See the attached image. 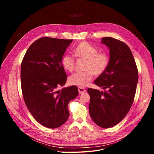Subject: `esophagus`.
<instances>
[{
    "label": "esophagus",
    "instance_id": "esophagus-1",
    "mask_svg": "<svg viewBox=\"0 0 154 154\" xmlns=\"http://www.w3.org/2000/svg\"><path fill=\"white\" fill-rule=\"evenodd\" d=\"M78 90H79V94H83V93H84L86 92V90L84 89V88H82V87H79Z\"/></svg>",
    "mask_w": 154,
    "mask_h": 154
}]
</instances>
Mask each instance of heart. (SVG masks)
Here are the masks:
<instances>
[{
    "mask_svg": "<svg viewBox=\"0 0 154 154\" xmlns=\"http://www.w3.org/2000/svg\"><path fill=\"white\" fill-rule=\"evenodd\" d=\"M74 56L77 58L87 59L85 69L87 71L77 72L69 77V83L72 85L85 87L88 85L93 79L94 73L100 75L106 70L109 57L103 52H99L98 49L86 42H82L74 48ZM72 54H65L61 58L63 67L69 72H72L75 66V57Z\"/></svg>",
    "mask_w": 154,
    "mask_h": 154,
    "instance_id": "b5f03b06",
    "label": "heart"
}]
</instances>
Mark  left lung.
Listing matches in <instances>:
<instances>
[{"instance_id":"left-lung-1","label":"left lung","mask_w":154,"mask_h":154,"mask_svg":"<svg viewBox=\"0 0 154 154\" xmlns=\"http://www.w3.org/2000/svg\"><path fill=\"white\" fill-rule=\"evenodd\" d=\"M101 42L109 49V61L103 73L94 83L107 89L100 91L88 89L90 96L89 112L99 127L109 128L120 122L133 103L138 80V72L133 54L124 42L111 37Z\"/></svg>"}]
</instances>
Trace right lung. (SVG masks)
Returning a JSON list of instances; mask_svg holds the SVG:
<instances>
[{
	"label": "right lung",
	"mask_w": 154,
	"mask_h": 154,
	"mask_svg": "<svg viewBox=\"0 0 154 154\" xmlns=\"http://www.w3.org/2000/svg\"><path fill=\"white\" fill-rule=\"evenodd\" d=\"M72 39L43 37L33 42L22 61L21 88L25 103L38 122L55 128L69 118L68 105L78 94L76 86L64 85L67 75L61 58Z\"/></svg>",
	"instance_id": "obj_1"
}]
</instances>
